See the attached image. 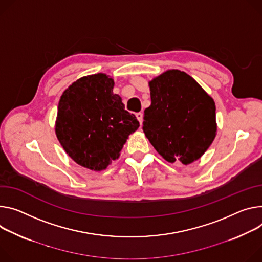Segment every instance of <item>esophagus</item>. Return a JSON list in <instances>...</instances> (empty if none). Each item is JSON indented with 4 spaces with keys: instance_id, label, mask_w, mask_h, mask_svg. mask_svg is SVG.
Listing matches in <instances>:
<instances>
[{
    "instance_id": "34e87169",
    "label": "esophagus",
    "mask_w": 262,
    "mask_h": 262,
    "mask_svg": "<svg viewBox=\"0 0 262 262\" xmlns=\"http://www.w3.org/2000/svg\"><path fill=\"white\" fill-rule=\"evenodd\" d=\"M136 117H137V119L139 120L140 124H142V118H143V114H142L141 112H140V113H137V114H136Z\"/></svg>"
}]
</instances>
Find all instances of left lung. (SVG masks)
I'll return each mask as SVG.
<instances>
[{"instance_id":"obj_1","label":"left lung","mask_w":262,"mask_h":262,"mask_svg":"<svg viewBox=\"0 0 262 262\" xmlns=\"http://www.w3.org/2000/svg\"><path fill=\"white\" fill-rule=\"evenodd\" d=\"M151 104L143 130L156 150L170 163L200 159L216 135L215 103L185 72L169 70L149 82Z\"/></svg>"}]
</instances>
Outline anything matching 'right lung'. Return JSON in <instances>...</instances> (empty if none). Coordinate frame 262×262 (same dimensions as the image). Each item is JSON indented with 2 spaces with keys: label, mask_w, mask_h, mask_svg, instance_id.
I'll return each instance as SVG.
<instances>
[{
  "label": "right lung",
  "mask_w": 262,
  "mask_h": 262,
  "mask_svg": "<svg viewBox=\"0 0 262 262\" xmlns=\"http://www.w3.org/2000/svg\"><path fill=\"white\" fill-rule=\"evenodd\" d=\"M105 74L82 77L60 97L55 132L66 152L77 164L102 170L119 158L127 137L140 123L113 93Z\"/></svg>",
  "instance_id": "right-lung-1"
}]
</instances>
